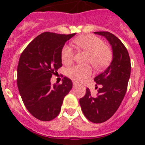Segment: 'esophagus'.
Instances as JSON below:
<instances>
[{"label": "esophagus", "mask_w": 145, "mask_h": 145, "mask_svg": "<svg viewBox=\"0 0 145 145\" xmlns=\"http://www.w3.org/2000/svg\"><path fill=\"white\" fill-rule=\"evenodd\" d=\"M77 86H78V84H76V83H73V88H76Z\"/></svg>", "instance_id": "1"}]
</instances>
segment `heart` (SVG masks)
I'll return each mask as SVG.
<instances>
[{
  "label": "heart",
  "mask_w": 145,
  "mask_h": 145,
  "mask_svg": "<svg viewBox=\"0 0 145 145\" xmlns=\"http://www.w3.org/2000/svg\"><path fill=\"white\" fill-rule=\"evenodd\" d=\"M77 46L88 53V62L91 63L96 69L103 68L112 58L110 48L104 44L101 38L92 35H84L73 40ZM74 51L71 46L65 45L61 51V59L65 65L71 64L74 59ZM92 69L90 66L75 65L67 70V76L76 82H82L91 75Z\"/></svg>",
  "instance_id": "obj_1"
}]
</instances>
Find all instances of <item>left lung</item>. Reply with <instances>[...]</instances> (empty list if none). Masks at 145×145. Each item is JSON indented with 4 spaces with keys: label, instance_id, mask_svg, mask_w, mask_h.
I'll return each mask as SVG.
<instances>
[{
    "label": "left lung",
    "instance_id": "obj_1",
    "mask_svg": "<svg viewBox=\"0 0 145 145\" xmlns=\"http://www.w3.org/2000/svg\"><path fill=\"white\" fill-rule=\"evenodd\" d=\"M104 36L111 45L112 60L102 73L94 78L97 90L96 97L91 95L86 88V94L80 99V105L84 116L94 123L105 122L117 111L127 90L131 74V60L129 52L120 40L109 32H95ZM97 88V87H96Z\"/></svg>",
    "mask_w": 145,
    "mask_h": 145
}]
</instances>
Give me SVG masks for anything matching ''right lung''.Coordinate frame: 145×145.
Listing matches in <instances>:
<instances>
[{"label":"right lung","instance_id":"right-lung-1","mask_svg":"<svg viewBox=\"0 0 145 145\" xmlns=\"http://www.w3.org/2000/svg\"><path fill=\"white\" fill-rule=\"evenodd\" d=\"M75 35L45 32L33 40L20 56L19 91L27 110L38 120L49 121L57 117L64 98L72 88V82L67 77L58 85H52L51 78L62 66L61 48Z\"/></svg>","mask_w":145,"mask_h":145}]
</instances>
